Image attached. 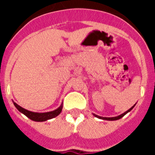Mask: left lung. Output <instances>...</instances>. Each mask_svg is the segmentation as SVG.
Masks as SVG:
<instances>
[{"label": "left lung", "mask_w": 155, "mask_h": 155, "mask_svg": "<svg viewBox=\"0 0 155 155\" xmlns=\"http://www.w3.org/2000/svg\"><path fill=\"white\" fill-rule=\"evenodd\" d=\"M134 106H135V105H134V106H132V107H131L130 109H128V110H127V112H125V113H123V114L120 115V116H115V117H102V116H97L96 114H93V115H94V116H95V117H97V118H98V119H101V120H120V119H121L122 117L125 116V115L127 114V113H129V112H130L131 109H133V108H134Z\"/></svg>", "instance_id": "1"}]
</instances>
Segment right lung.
Returning <instances> with one entry per match:
<instances>
[{
  "label": "right lung",
  "instance_id": "add662e5",
  "mask_svg": "<svg viewBox=\"0 0 155 155\" xmlns=\"http://www.w3.org/2000/svg\"><path fill=\"white\" fill-rule=\"evenodd\" d=\"M14 105L17 108V109L19 112H21V113L25 115L30 120L35 122H43L54 118V117L57 116L61 113L63 109V105L61 104L60 107L57 108L56 110L51 111V112H47V113H34V112H31V111H28L25 109H23L22 107H21L20 105H18L15 102H14Z\"/></svg>",
  "mask_w": 155,
  "mask_h": 155
}]
</instances>
